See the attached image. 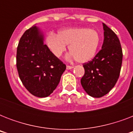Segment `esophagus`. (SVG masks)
<instances>
[{
  "instance_id": "obj_1",
  "label": "esophagus",
  "mask_w": 133,
  "mask_h": 133,
  "mask_svg": "<svg viewBox=\"0 0 133 133\" xmlns=\"http://www.w3.org/2000/svg\"><path fill=\"white\" fill-rule=\"evenodd\" d=\"M74 67L73 66H70V65H67L66 68L67 70H71V69H72Z\"/></svg>"
}]
</instances>
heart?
<instances>
[{"instance_id":"heart-1","label":"heart","mask_w":133,"mask_h":133,"mask_svg":"<svg viewBox=\"0 0 133 133\" xmlns=\"http://www.w3.org/2000/svg\"><path fill=\"white\" fill-rule=\"evenodd\" d=\"M101 38L98 32L89 28H70L62 30L58 34H48L46 42L52 53L58 57L66 49L71 52L68 58H75L79 63L91 61L97 54Z\"/></svg>"}]
</instances>
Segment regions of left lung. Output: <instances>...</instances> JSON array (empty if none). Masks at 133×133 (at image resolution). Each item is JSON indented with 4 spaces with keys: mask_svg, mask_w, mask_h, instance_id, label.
<instances>
[{
    "mask_svg": "<svg viewBox=\"0 0 133 133\" xmlns=\"http://www.w3.org/2000/svg\"><path fill=\"white\" fill-rule=\"evenodd\" d=\"M103 40L101 50L90 61L85 63V74L81 83L88 95L95 98L105 95L117 83L122 68L123 53L117 36L103 23Z\"/></svg>",
    "mask_w": 133,
    "mask_h": 133,
    "instance_id": "1",
    "label": "left lung"
}]
</instances>
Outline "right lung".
<instances>
[{
    "instance_id": "obj_1",
    "label": "right lung",
    "mask_w": 133,
    "mask_h": 133,
    "mask_svg": "<svg viewBox=\"0 0 133 133\" xmlns=\"http://www.w3.org/2000/svg\"><path fill=\"white\" fill-rule=\"evenodd\" d=\"M16 67L22 83L32 95L48 97L59 83L66 65L44 44V34L36 25L20 39Z\"/></svg>"
}]
</instances>
